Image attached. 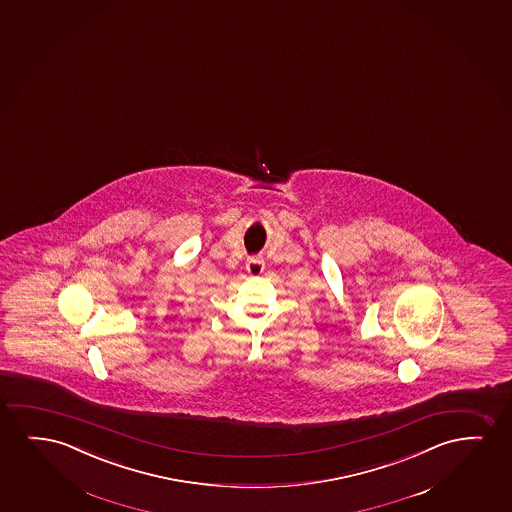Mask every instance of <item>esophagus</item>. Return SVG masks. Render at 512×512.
<instances>
[{"instance_id":"obj_1","label":"esophagus","mask_w":512,"mask_h":512,"mask_svg":"<svg viewBox=\"0 0 512 512\" xmlns=\"http://www.w3.org/2000/svg\"><path fill=\"white\" fill-rule=\"evenodd\" d=\"M264 260L260 259V257H250V259L246 260V273L250 274V276H260L262 271H264Z\"/></svg>"}]
</instances>
